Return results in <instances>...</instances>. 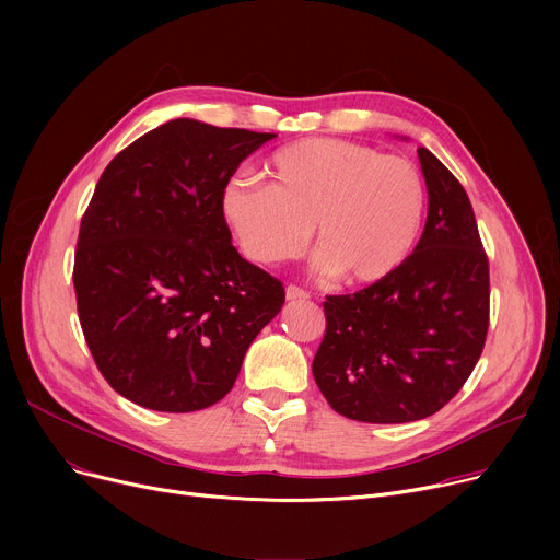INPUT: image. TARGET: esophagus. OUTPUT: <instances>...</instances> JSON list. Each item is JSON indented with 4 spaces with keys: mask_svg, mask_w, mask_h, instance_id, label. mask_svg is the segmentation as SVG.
I'll list each match as a JSON object with an SVG mask.
<instances>
[{
    "mask_svg": "<svg viewBox=\"0 0 560 560\" xmlns=\"http://www.w3.org/2000/svg\"><path fill=\"white\" fill-rule=\"evenodd\" d=\"M308 298H311V295H308V292H306L304 288H300V285H295V283L285 285V300L295 302V300H308Z\"/></svg>",
    "mask_w": 560,
    "mask_h": 560,
    "instance_id": "1",
    "label": "esophagus"
}]
</instances>
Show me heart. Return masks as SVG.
Returning <instances> with one entry per match:
<instances>
[{"mask_svg": "<svg viewBox=\"0 0 560 560\" xmlns=\"http://www.w3.org/2000/svg\"><path fill=\"white\" fill-rule=\"evenodd\" d=\"M265 170L270 184L238 172L220 192L222 215L252 260L300 256L313 224L315 268L345 272L351 283L390 277L413 252L427 188L408 159L351 140L304 138L277 150Z\"/></svg>", "mask_w": 560, "mask_h": 560, "instance_id": "1", "label": "heart"}]
</instances>
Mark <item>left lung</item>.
<instances>
[{
  "label": "left lung",
  "mask_w": 560,
  "mask_h": 560,
  "mask_svg": "<svg viewBox=\"0 0 560 560\" xmlns=\"http://www.w3.org/2000/svg\"><path fill=\"white\" fill-rule=\"evenodd\" d=\"M418 156L429 190L418 247L390 277L325 302L313 376L349 420L433 416L463 388L486 345L490 272L472 203L427 147Z\"/></svg>",
  "instance_id": "1"
}]
</instances>
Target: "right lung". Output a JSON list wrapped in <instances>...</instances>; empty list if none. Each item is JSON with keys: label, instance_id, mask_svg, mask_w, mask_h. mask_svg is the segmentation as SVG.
<instances>
[{"label": "right lung", "instance_id": "1", "mask_svg": "<svg viewBox=\"0 0 560 560\" xmlns=\"http://www.w3.org/2000/svg\"><path fill=\"white\" fill-rule=\"evenodd\" d=\"M272 138L179 117L102 172L72 279L88 349L129 401L163 413L213 406L281 311L283 283L231 245L220 209L224 182Z\"/></svg>", "mask_w": 560, "mask_h": 560}]
</instances>
